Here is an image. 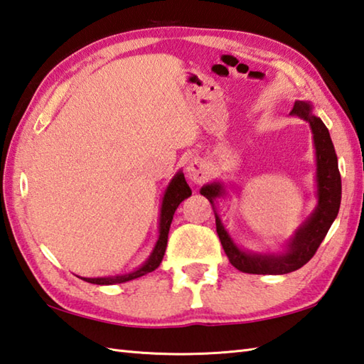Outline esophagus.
<instances>
[{"mask_svg":"<svg viewBox=\"0 0 364 364\" xmlns=\"http://www.w3.org/2000/svg\"><path fill=\"white\" fill-rule=\"evenodd\" d=\"M187 176H188V179L195 183L204 182L205 177H208V173H205V166H204L203 160H200V159L191 160L187 166Z\"/></svg>","mask_w":364,"mask_h":364,"instance_id":"obj_1","label":"esophagus"}]
</instances>
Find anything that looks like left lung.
Segmentation results:
<instances>
[{
    "label": "left lung",
    "mask_w": 364,
    "mask_h": 364,
    "mask_svg": "<svg viewBox=\"0 0 364 364\" xmlns=\"http://www.w3.org/2000/svg\"><path fill=\"white\" fill-rule=\"evenodd\" d=\"M293 115L304 119L309 123L314 133L315 154H317V187H318V205L312 217L298 230L296 236L290 242L289 250L282 255H252L237 249L225 231L220 218L215 215L217 235L220 237L223 250L230 263L236 269L249 274H287L303 267L315 255L330 230L334 218L338 217L341 205V174L338 168V155L330 138V132L325 123L311 112L307 102H294L291 109ZM223 190L218 183L205 185L201 188L210 204L222 195Z\"/></svg>",
    "instance_id": "8db88e82"
}]
</instances>
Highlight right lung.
<instances>
[{"mask_svg":"<svg viewBox=\"0 0 364 364\" xmlns=\"http://www.w3.org/2000/svg\"><path fill=\"white\" fill-rule=\"evenodd\" d=\"M191 195V190L188 187L187 181L182 173L177 174L173 181H171L169 187L164 193V200L161 205V217H160V237L159 242H156L154 253L150 255V258L146 262V264L141 266L139 269H136L134 272L125 274V276H117V277H101V279H84L85 282L90 284H97V285H109V284H122V282H128V280H133L136 277H141L144 274L155 271L156 267L160 266L164 250H166L168 245V232H169V226L171 222H173V215L176 209L179 208V204Z\"/></svg>","mask_w":364,"mask_h":364,"instance_id":"add662e5","label":"right lung"}]
</instances>
